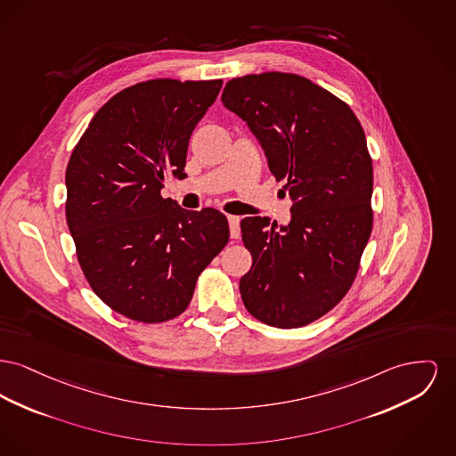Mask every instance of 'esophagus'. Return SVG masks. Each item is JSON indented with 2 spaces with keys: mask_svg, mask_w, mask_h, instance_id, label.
Wrapping results in <instances>:
<instances>
[{
  "mask_svg": "<svg viewBox=\"0 0 456 456\" xmlns=\"http://www.w3.org/2000/svg\"><path fill=\"white\" fill-rule=\"evenodd\" d=\"M227 220H229L231 238H232V240H238V238L241 236V231H240V216H236V215H227Z\"/></svg>",
  "mask_w": 456,
  "mask_h": 456,
  "instance_id": "esophagus-1",
  "label": "esophagus"
}]
</instances>
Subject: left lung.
Listing matches in <instances>:
<instances>
[{"mask_svg":"<svg viewBox=\"0 0 456 456\" xmlns=\"http://www.w3.org/2000/svg\"><path fill=\"white\" fill-rule=\"evenodd\" d=\"M222 103L258 139L293 201L288 225L242 218L253 256L240 282L242 303L268 325H306L348 293L372 232L374 177L363 129L345 102L295 74L232 79Z\"/></svg>","mask_w":456,"mask_h":456,"instance_id":"left-lung-1","label":"left lung"}]
</instances>
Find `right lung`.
Here are the masks:
<instances>
[{
	"instance_id": "add662e5",
	"label": "right lung",
	"mask_w": 456,
	"mask_h": 456,
	"mask_svg": "<svg viewBox=\"0 0 456 456\" xmlns=\"http://www.w3.org/2000/svg\"><path fill=\"white\" fill-rule=\"evenodd\" d=\"M222 81L131 86L93 117L67 165V224L82 272L110 308L165 322L188 308L198 275L229 242L225 215L161 198L184 179L189 137Z\"/></svg>"
}]
</instances>
